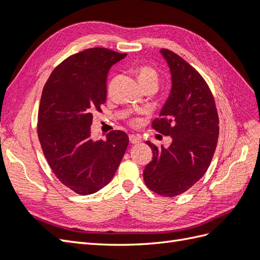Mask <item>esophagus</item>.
I'll return each mask as SVG.
<instances>
[{
	"label": "esophagus",
	"mask_w": 260,
	"mask_h": 260,
	"mask_svg": "<svg viewBox=\"0 0 260 260\" xmlns=\"http://www.w3.org/2000/svg\"><path fill=\"white\" fill-rule=\"evenodd\" d=\"M129 142L132 143V144H138V143H141L142 142V140H141V137H138V136H136V135H129Z\"/></svg>",
	"instance_id": "1"
}]
</instances>
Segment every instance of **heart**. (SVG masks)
Wrapping results in <instances>:
<instances>
[{
    "label": "heart",
    "instance_id": "1",
    "mask_svg": "<svg viewBox=\"0 0 260 260\" xmlns=\"http://www.w3.org/2000/svg\"><path fill=\"white\" fill-rule=\"evenodd\" d=\"M136 76L141 86L147 85V84H156V85H157L158 74L156 70L150 68V66H142V68L136 71ZM133 124L138 125L140 124V120L134 119L133 120Z\"/></svg>",
    "mask_w": 260,
    "mask_h": 260
}]
</instances>
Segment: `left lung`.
<instances>
[{
  "label": "left lung",
  "mask_w": 260,
  "mask_h": 260,
  "mask_svg": "<svg viewBox=\"0 0 260 260\" xmlns=\"http://www.w3.org/2000/svg\"><path fill=\"white\" fill-rule=\"evenodd\" d=\"M172 75V88L154 119L153 128L171 136L158 148L149 141L153 159L144 170V182L156 194L174 197L201 179L215 153L219 120L213 94L202 75L177 54L161 48Z\"/></svg>",
  "instance_id": "left-lung-1"
}]
</instances>
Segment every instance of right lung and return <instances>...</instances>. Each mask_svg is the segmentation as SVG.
<instances>
[{"mask_svg": "<svg viewBox=\"0 0 260 260\" xmlns=\"http://www.w3.org/2000/svg\"><path fill=\"white\" fill-rule=\"evenodd\" d=\"M126 56L93 47L66 58L52 72L42 92L38 135L55 176L80 195L111 182L128 145V136L112 131L106 140L90 136L93 114L106 101L107 73Z\"/></svg>", "mask_w": 260, "mask_h": 260, "instance_id": "obj_1", "label": "right lung"}]
</instances>
